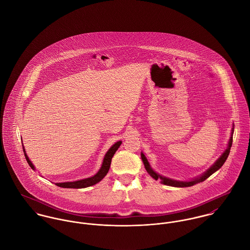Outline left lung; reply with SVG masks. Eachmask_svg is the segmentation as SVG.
Instances as JSON below:
<instances>
[{"label":"left lung","mask_w":250,"mask_h":250,"mask_svg":"<svg viewBox=\"0 0 250 250\" xmlns=\"http://www.w3.org/2000/svg\"><path fill=\"white\" fill-rule=\"evenodd\" d=\"M233 133H234V125H233V128H232V132H231V137H230V140H229V143H228V146L227 148L225 149V151L222 153V155L214 162V165L208 168L202 175L196 177V178L191 179L189 181H178V180H174V179L167 178V177H165V176H162L160 175L159 173H157L156 171H154L152 169V167H150V164L148 163L146 157L144 156L143 152L141 153V156H142V160H143V165H144V167L146 169V171L148 172V174L152 177V178L155 179V180H158V179H161V183L164 184V185H167V186H171V187H176V188H186V187H191L197 183H200V182H203L205 181L206 179L209 178L213 173H214L216 170H218L222 166L223 164L225 163L226 159L228 158V155L230 153V149H231V146H232V143H233Z\"/></svg>","instance_id":"1"}]
</instances>
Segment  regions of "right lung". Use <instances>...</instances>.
<instances>
[{
	"instance_id": "right-lung-1",
	"label": "right lung",
	"mask_w": 250,
	"mask_h": 250,
	"mask_svg": "<svg viewBox=\"0 0 250 250\" xmlns=\"http://www.w3.org/2000/svg\"><path fill=\"white\" fill-rule=\"evenodd\" d=\"M122 142L119 141L117 143H114L108 150H107L105 157H104V160H103V163H102V166H101V168L99 169V171L93 175L92 177H89V178L82 179V180H78V181H74V182H64V183H56L57 186L59 187H62V188H87V187H90V186H93L97 183H99L102 179L104 178L106 175H107V171L109 169V167H110V163H111V159L114 155V153L116 152V150L119 148V146L121 145ZM23 151H24V154H25V157H26V160L29 164V166L35 170L36 167L35 166L33 165V163L30 161L26 151H25V148H24V145H23Z\"/></svg>"
}]
</instances>
